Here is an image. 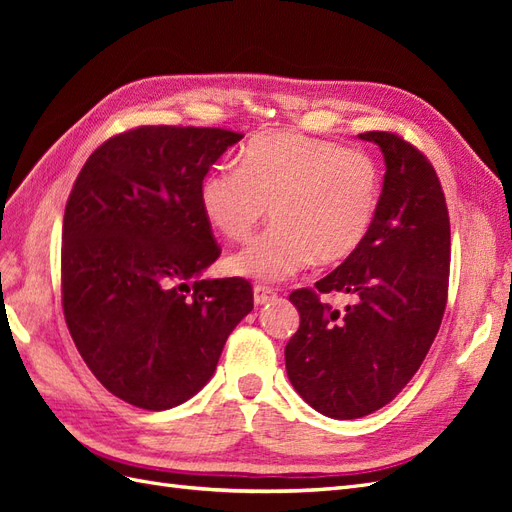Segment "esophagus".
Listing matches in <instances>:
<instances>
[{
  "mask_svg": "<svg viewBox=\"0 0 512 512\" xmlns=\"http://www.w3.org/2000/svg\"><path fill=\"white\" fill-rule=\"evenodd\" d=\"M275 299V290L269 286H254V303L256 305H265Z\"/></svg>",
  "mask_w": 512,
  "mask_h": 512,
  "instance_id": "34e87169",
  "label": "esophagus"
}]
</instances>
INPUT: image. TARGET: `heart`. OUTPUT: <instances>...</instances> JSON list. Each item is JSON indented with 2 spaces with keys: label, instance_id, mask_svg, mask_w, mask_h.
<instances>
[{
  "label": "heart",
  "instance_id": "1",
  "mask_svg": "<svg viewBox=\"0 0 512 512\" xmlns=\"http://www.w3.org/2000/svg\"><path fill=\"white\" fill-rule=\"evenodd\" d=\"M382 194L378 162L297 132L258 134L237 168H215L200 185L209 224L228 239H245L265 218L273 224L228 258L235 275L280 282L316 258L337 265L361 250L374 228Z\"/></svg>",
  "mask_w": 512,
  "mask_h": 512
}]
</instances>
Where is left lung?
I'll list each match as a JSON object with an SVG mask.
<instances>
[{"label": "left lung", "mask_w": 512, "mask_h": 512, "mask_svg": "<svg viewBox=\"0 0 512 512\" xmlns=\"http://www.w3.org/2000/svg\"><path fill=\"white\" fill-rule=\"evenodd\" d=\"M386 173L361 250L316 288L290 292L299 331L286 344L288 378L309 406L348 421L393 401L425 361L446 307L451 222L431 162L393 132H365ZM357 299L339 315L320 293Z\"/></svg>", "instance_id": "1"}]
</instances>
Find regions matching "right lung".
<instances>
[{
  "instance_id": "1",
  "label": "right lung",
  "mask_w": 512,
  "mask_h": 512,
  "mask_svg": "<svg viewBox=\"0 0 512 512\" xmlns=\"http://www.w3.org/2000/svg\"><path fill=\"white\" fill-rule=\"evenodd\" d=\"M241 138L141 126L108 138L74 181L61 228L66 324L91 374L136 408L194 397L254 309L243 277H200L220 258L200 185Z\"/></svg>"
}]
</instances>
